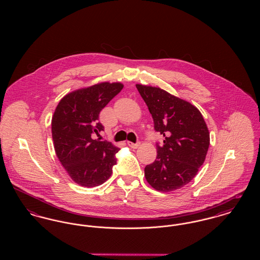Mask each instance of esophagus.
<instances>
[{"label": "esophagus", "instance_id": "34e87169", "mask_svg": "<svg viewBox=\"0 0 260 260\" xmlns=\"http://www.w3.org/2000/svg\"><path fill=\"white\" fill-rule=\"evenodd\" d=\"M127 145L131 147V148L136 149L139 145H140V142H136V143H134V142H132V141H127Z\"/></svg>", "mask_w": 260, "mask_h": 260}]
</instances>
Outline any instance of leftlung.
I'll return each mask as SVG.
<instances>
[{
    "instance_id": "left-lung-1",
    "label": "left lung",
    "mask_w": 260,
    "mask_h": 260,
    "mask_svg": "<svg viewBox=\"0 0 260 260\" xmlns=\"http://www.w3.org/2000/svg\"><path fill=\"white\" fill-rule=\"evenodd\" d=\"M154 121V128L164 136L157 143V158L144 169L154 189L170 192L189 183L204 164L210 133L198 109L160 87L136 85Z\"/></svg>"
}]
</instances>
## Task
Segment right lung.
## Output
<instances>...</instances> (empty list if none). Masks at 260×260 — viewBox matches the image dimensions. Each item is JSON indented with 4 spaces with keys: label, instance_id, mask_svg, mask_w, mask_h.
Segmentation results:
<instances>
[{
    "label": "right lung",
    "instance_id": "right-lung-1",
    "mask_svg": "<svg viewBox=\"0 0 260 260\" xmlns=\"http://www.w3.org/2000/svg\"><path fill=\"white\" fill-rule=\"evenodd\" d=\"M124 86L101 83L68 93L59 101L51 133L58 160L75 182L83 187L104 183L112 174L120 149L111 142L93 139L104 126L99 113Z\"/></svg>",
    "mask_w": 260,
    "mask_h": 260
}]
</instances>
